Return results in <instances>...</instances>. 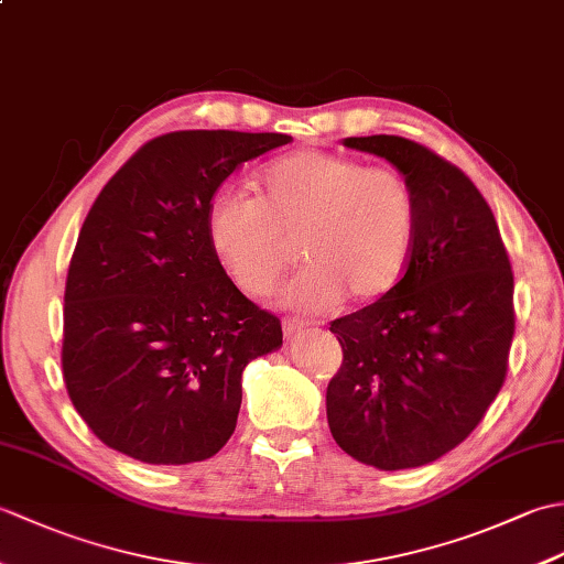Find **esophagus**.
<instances>
[{"label":"esophagus","mask_w":564,"mask_h":564,"mask_svg":"<svg viewBox=\"0 0 564 564\" xmlns=\"http://www.w3.org/2000/svg\"><path fill=\"white\" fill-rule=\"evenodd\" d=\"M305 327H310V322L307 319H303V317H283V332L289 334V337H293V334H297L301 329H305Z\"/></svg>","instance_id":"1"}]
</instances>
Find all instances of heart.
Listing matches in <instances>:
<instances>
[{
  "label": "heart",
  "instance_id": "1",
  "mask_svg": "<svg viewBox=\"0 0 564 564\" xmlns=\"http://www.w3.org/2000/svg\"><path fill=\"white\" fill-rule=\"evenodd\" d=\"M419 198L398 166L297 150L271 162L251 198L223 196L208 213V245L239 291L267 295L291 267L283 303L322 313L346 295L373 303L398 285L416 247Z\"/></svg>",
  "mask_w": 564,
  "mask_h": 564
}]
</instances>
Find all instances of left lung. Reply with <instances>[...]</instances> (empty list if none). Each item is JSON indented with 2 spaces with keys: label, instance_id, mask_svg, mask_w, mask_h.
<instances>
[{
  "label": "left lung",
  "instance_id": "1",
  "mask_svg": "<svg viewBox=\"0 0 564 564\" xmlns=\"http://www.w3.org/2000/svg\"><path fill=\"white\" fill-rule=\"evenodd\" d=\"M344 145L410 178L419 230L404 279L332 322L344 361L327 386V422L351 458L404 470L463 443L505 386L513 273L492 208L458 166L400 135Z\"/></svg>",
  "mask_w": 564,
  "mask_h": 564
}]
</instances>
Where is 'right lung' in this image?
I'll use <instances>...</instances> for the list:
<instances>
[{
	"label": "right lung",
	"mask_w": 564,
	"mask_h": 564,
	"mask_svg": "<svg viewBox=\"0 0 564 564\" xmlns=\"http://www.w3.org/2000/svg\"><path fill=\"white\" fill-rule=\"evenodd\" d=\"M291 140L176 130L145 142L94 200L65 283L63 378L109 448L186 465L232 436L242 370L283 332L213 257L208 213L227 176Z\"/></svg>",
	"instance_id": "add662e5"
}]
</instances>
